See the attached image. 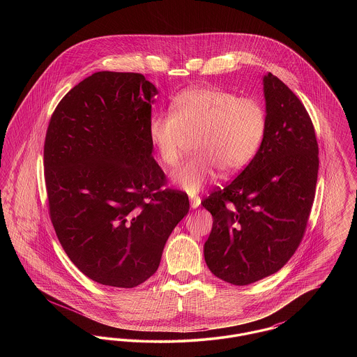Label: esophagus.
<instances>
[{
    "label": "esophagus",
    "mask_w": 357,
    "mask_h": 357,
    "mask_svg": "<svg viewBox=\"0 0 357 357\" xmlns=\"http://www.w3.org/2000/svg\"><path fill=\"white\" fill-rule=\"evenodd\" d=\"M190 204L192 208H197L201 204V198L199 197H190Z\"/></svg>",
    "instance_id": "1"
}]
</instances>
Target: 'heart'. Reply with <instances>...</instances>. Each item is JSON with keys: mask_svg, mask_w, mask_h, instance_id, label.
<instances>
[{"mask_svg": "<svg viewBox=\"0 0 357 357\" xmlns=\"http://www.w3.org/2000/svg\"><path fill=\"white\" fill-rule=\"evenodd\" d=\"M268 128L264 104L214 86L190 88L171 104V111L153 114L149 135L160 160L174 167L190 140L194 155L172 172L174 183L187 192L201 191L218 170L230 175L258 153Z\"/></svg>", "mask_w": 357, "mask_h": 357, "instance_id": "1", "label": "heart"}]
</instances>
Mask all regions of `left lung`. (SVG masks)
I'll use <instances>...</instances> for the list:
<instances>
[{"label": "left lung", "mask_w": 357, "mask_h": 357, "mask_svg": "<svg viewBox=\"0 0 357 357\" xmlns=\"http://www.w3.org/2000/svg\"><path fill=\"white\" fill-rule=\"evenodd\" d=\"M268 128L252 162L202 201L213 215L204 261L214 275L249 285L278 272L305 234L314 201L319 144L301 100L264 77Z\"/></svg>", "instance_id": "8db88e82"}]
</instances>
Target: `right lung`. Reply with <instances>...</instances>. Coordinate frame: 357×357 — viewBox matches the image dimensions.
Wrapping results in <instances>:
<instances>
[{"label": "right lung", "mask_w": 357, "mask_h": 357, "mask_svg": "<svg viewBox=\"0 0 357 357\" xmlns=\"http://www.w3.org/2000/svg\"><path fill=\"white\" fill-rule=\"evenodd\" d=\"M158 91L142 73L96 72L52 114L44 176L52 225L76 268L95 282L135 288L158 271L190 208L167 188L149 135Z\"/></svg>", "instance_id": "add662e5"}]
</instances>
